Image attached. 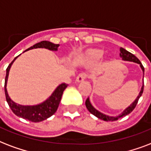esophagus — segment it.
Segmentation results:
<instances>
[{
    "label": "esophagus",
    "mask_w": 151,
    "mask_h": 151,
    "mask_svg": "<svg viewBox=\"0 0 151 151\" xmlns=\"http://www.w3.org/2000/svg\"><path fill=\"white\" fill-rule=\"evenodd\" d=\"M86 78V75L85 73H81L76 77V82L77 83H81Z\"/></svg>",
    "instance_id": "esophagus-1"
}]
</instances>
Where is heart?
Listing matches in <instances>:
<instances>
[{
    "instance_id": "1",
    "label": "heart",
    "mask_w": 151,
    "mask_h": 151,
    "mask_svg": "<svg viewBox=\"0 0 151 151\" xmlns=\"http://www.w3.org/2000/svg\"><path fill=\"white\" fill-rule=\"evenodd\" d=\"M104 52L101 50L91 49L84 52L83 55V60L85 62L95 63L99 61L104 57Z\"/></svg>"
}]
</instances>
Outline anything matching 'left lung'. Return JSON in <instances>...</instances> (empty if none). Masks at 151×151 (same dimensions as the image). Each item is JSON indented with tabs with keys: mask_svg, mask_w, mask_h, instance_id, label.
I'll return each instance as SVG.
<instances>
[{
	"mask_svg": "<svg viewBox=\"0 0 151 151\" xmlns=\"http://www.w3.org/2000/svg\"><path fill=\"white\" fill-rule=\"evenodd\" d=\"M120 58L122 59V60H124V61H131V62H134L136 63V64H139L141 68V69L142 71V73H143V76L142 77L144 78V68L142 66V63L140 62V60L138 59L137 57H135V55H133L132 53H131L130 52H128L126 50H124V48H120ZM143 80V79H142ZM143 86H144V82H142V86L141 87V90H140L139 93V95L137 96V98L135 99V100L133 101L132 103L131 104L130 106H128L127 108L124 109V110L121 113H120L119 115L116 116H110L106 115V114H104V113H101L100 111H99L98 109L94 108V106H92V104L91 103V101H90V99H87L86 100V107L87 108L88 111L91 113H92L93 115H94L95 116H97L99 119H101V120H103L105 121H114V120H118L119 118L120 117H123L124 116L128 115L131 112H132V110L135 109V107L136 106L138 103V101H139V99L142 95V92H143Z\"/></svg>",
	"mask_w": 151,
	"mask_h": 151,
	"instance_id": "1",
	"label": "left lung"
}]
</instances>
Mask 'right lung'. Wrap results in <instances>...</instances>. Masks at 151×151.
I'll list each match as a JSON object with an SVG mask.
<instances>
[{"instance_id":"1","label":"right lung","mask_w":151,"mask_h":151,"mask_svg":"<svg viewBox=\"0 0 151 151\" xmlns=\"http://www.w3.org/2000/svg\"><path fill=\"white\" fill-rule=\"evenodd\" d=\"M60 46L59 44H54V43L49 42V41H42L40 42L37 43L33 46L28 48L24 52L27 50H33V49H38V48H43V49H47L51 51H57L58 47ZM20 56V54L19 55ZM17 57L11 62V64L8 66L6 69V76H5V82H4V93L6 97L7 102L9 104V107L11 108L12 111L13 112L16 116L23 119L28 120L31 122H40L44 120H46L47 118L50 117L56 113L57 108L59 106L60 101L62 97L63 92L68 86V84L61 83L54 90L52 94L42 102H41L37 105L33 106H23L20 104L16 103L11 99L9 97L8 91H7V83H8V79H9V71L11 68L12 65L16 60Z\"/></svg>"}]
</instances>
